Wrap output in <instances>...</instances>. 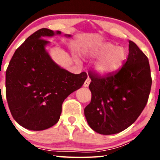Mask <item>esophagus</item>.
<instances>
[{
    "label": "esophagus",
    "mask_w": 160,
    "mask_h": 160,
    "mask_svg": "<svg viewBox=\"0 0 160 160\" xmlns=\"http://www.w3.org/2000/svg\"><path fill=\"white\" fill-rule=\"evenodd\" d=\"M90 82H91L90 79H89V78L86 79V80H85V82H84V83H83L84 87H88V86H89V83H90Z\"/></svg>",
    "instance_id": "1"
}]
</instances>
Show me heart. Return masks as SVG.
Wrapping results in <instances>:
<instances>
[{"label":"heart","mask_w":160,"mask_h":160,"mask_svg":"<svg viewBox=\"0 0 160 160\" xmlns=\"http://www.w3.org/2000/svg\"><path fill=\"white\" fill-rule=\"evenodd\" d=\"M86 56L101 58L93 66L95 74L101 76L110 75L118 71L127 58V51L122 47H117L111 43L95 44L83 50Z\"/></svg>","instance_id":"heart-1"}]
</instances>
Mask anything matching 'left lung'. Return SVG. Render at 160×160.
<instances>
[{
  "label": "left lung",
  "mask_w": 160,
  "mask_h": 160,
  "mask_svg": "<svg viewBox=\"0 0 160 160\" xmlns=\"http://www.w3.org/2000/svg\"><path fill=\"white\" fill-rule=\"evenodd\" d=\"M127 60L118 71L89 75L91 102L84 114L92 129L102 135L123 131L137 120L149 98L152 78L148 57L131 40Z\"/></svg>",
  "instance_id": "obj_1"
}]
</instances>
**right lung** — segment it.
Segmentation results:
<instances>
[{
  "label": "right lung",
  "instance_id": "add662e5",
  "mask_svg": "<svg viewBox=\"0 0 160 160\" xmlns=\"http://www.w3.org/2000/svg\"><path fill=\"white\" fill-rule=\"evenodd\" d=\"M61 32L41 28L29 36L16 50L6 71V96L12 117L33 131L52 127L58 122L64 100L78 90L87 78L55 63L46 50L45 37ZM66 37H71L65 34Z\"/></svg>",
  "mask_w": 160,
  "mask_h": 160
}]
</instances>
